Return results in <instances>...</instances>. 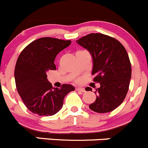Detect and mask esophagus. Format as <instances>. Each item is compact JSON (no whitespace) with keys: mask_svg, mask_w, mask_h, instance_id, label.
Masks as SVG:
<instances>
[{"mask_svg":"<svg viewBox=\"0 0 148 148\" xmlns=\"http://www.w3.org/2000/svg\"><path fill=\"white\" fill-rule=\"evenodd\" d=\"M76 90H77V91H80V92H85L86 90H85V89L83 88H80V87H77L76 88Z\"/></svg>","mask_w":148,"mask_h":148,"instance_id":"1","label":"esophagus"}]
</instances>
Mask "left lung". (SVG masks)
I'll return each instance as SVG.
<instances>
[{
  "label": "left lung",
  "mask_w": 148,
  "mask_h": 148,
  "mask_svg": "<svg viewBox=\"0 0 148 148\" xmlns=\"http://www.w3.org/2000/svg\"><path fill=\"white\" fill-rule=\"evenodd\" d=\"M76 42L91 55L93 81L100 83L95 91L96 101L89 108L97 113L112 112L125 99L131 79V63L125 48L117 39L99 33L86 35Z\"/></svg>",
  "instance_id": "obj_1"
}]
</instances>
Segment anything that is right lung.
I'll list each match as a JSON object with an SVG mask.
<instances>
[{
  "mask_svg": "<svg viewBox=\"0 0 148 148\" xmlns=\"http://www.w3.org/2000/svg\"><path fill=\"white\" fill-rule=\"evenodd\" d=\"M71 44V40L42 37L31 42L18 56L14 71L16 86L32 113L46 116L55 114L62 108L65 96L75 90L68 84L55 88L47 78L48 71L56 70L54 61L57 55Z\"/></svg>",
  "mask_w": 148,
  "mask_h": 148,
  "instance_id": "1",
  "label": "right lung"
}]
</instances>
